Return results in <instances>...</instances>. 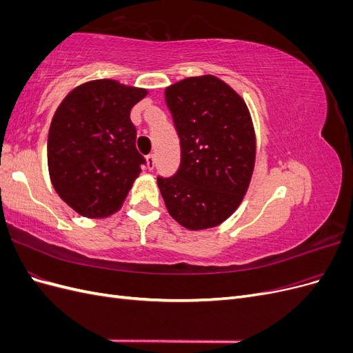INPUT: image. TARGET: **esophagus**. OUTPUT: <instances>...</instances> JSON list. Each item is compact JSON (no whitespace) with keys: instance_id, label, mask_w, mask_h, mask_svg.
<instances>
[{"instance_id":"1","label":"esophagus","mask_w":353,"mask_h":353,"mask_svg":"<svg viewBox=\"0 0 353 353\" xmlns=\"http://www.w3.org/2000/svg\"><path fill=\"white\" fill-rule=\"evenodd\" d=\"M145 159H147V168H148V170H153L154 165H156L154 154H148Z\"/></svg>"}]
</instances>
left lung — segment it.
Returning <instances> with one entry per match:
<instances>
[{"label": "left lung", "instance_id": "obj_1", "mask_svg": "<svg viewBox=\"0 0 353 353\" xmlns=\"http://www.w3.org/2000/svg\"><path fill=\"white\" fill-rule=\"evenodd\" d=\"M165 95L181 166L172 178H157L160 194L179 225L215 228L237 210L252 181L256 135L248 104L213 74L169 85Z\"/></svg>", "mask_w": 353, "mask_h": 353}]
</instances>
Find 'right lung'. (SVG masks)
<instances>
[{
	"mask_svg": "<svg viewBox=\"0 0 353 353\" xmlns=\"http://www.w3.org/2000/svg\"><path fill=\"white\" fill-rule=\"evenodd\" d=\"M148 94L114 79L73 88L57 108L48 131L51 184L69 208L90 219L119 210L141 174L131 109Z\"/></svg>",
	"mask_w": 353,
	"mask_h": 353,
	"instance_id": "add662e5",
	"label": "right lung"
}]
</instances>
